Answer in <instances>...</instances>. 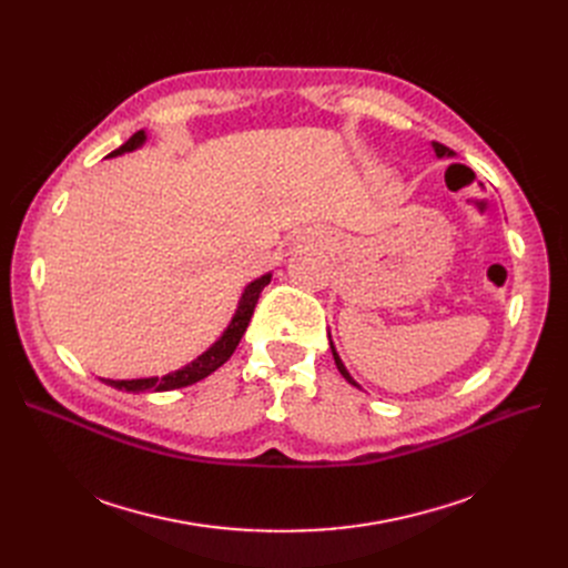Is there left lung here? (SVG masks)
<instances>
[{
	"mask_svg": "<svg viewBox=\"0 0 568 568\" xmlns=\"http://www.w3.org/2000/svg\"><path fill=\"white\" fill-rule=\"evenodd\" d=\"M433 149H435V154L442 159V156H454V152H452V149L449 146H444V144H439V142H433ZM329 345H332V354H334V362H336V366H338V371H341V375L349 382V384H354V386H359V384H356L354 379H352V375L347 373V368L343 366V362H341V356H338V352H336V347H334V343L329 341Z\"/></svg>",
	"mask_w": 568,
	"mask_h": 568,
	"instance_id": "left-lung-1",
	"label": "left lung"
}]
</instances>
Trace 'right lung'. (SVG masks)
<instances>
[{"label":"right lung","instance_id":"add662e5","mask_svg":"<svg viewBox=\"0 0 568 568\" xmlns=\"http://www.w3.org/2000/svg\"><path fill=\"white\" fill-rule=\"evenodd\" d=\"M146 140L144 131H138L133 133L122 146L114 149V152L110 156H122L126 152H133V149L142 146ZM268 281H272V274H264L260 278H255L253 283L246 285L242 300H239V306L232 315V322L227 324V329L223 332V336L209 347L206 352H202L197 359H193L191 364H186L184 368H179L174 373H168L163 377H140V379H103L105 384L114 386V389L119 392H133V394H142V392H172V389H182V386H189V384H195L200 379H204L206 375H212L216 368H221L232 352L236 349L239 341H242L246 326L253 317V311H255V304L260 300V292L268 285Z\"/></svg>","mask_w":568,"mask_h":568}]
</instances>
